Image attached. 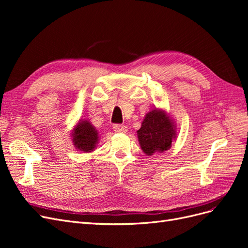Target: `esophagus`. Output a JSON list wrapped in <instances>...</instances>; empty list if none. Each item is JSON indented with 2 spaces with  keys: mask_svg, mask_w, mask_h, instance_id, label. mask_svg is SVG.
Returning <instances> with one entry per match:
<instances>
[{
  "mask_svg": "<svg viewBox=\"0 0 248 248\" xmlns=\"http://www.w3.org/2000/svg\"><path fill=\"white\" fill-rule=\"evenodd\" d=\"M112 129H114L115 132H118V133H126L127 130H128V128L122 124H115L112 126Z\"/></svg>",
  "mask_w": 248,
  "mask_h": 248,
  "instance_id": "34e87169",
  "label": "esophagus"
}]
</instances>
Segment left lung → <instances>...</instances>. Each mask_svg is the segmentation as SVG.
Instances as JSON below:
<instances>
[{"instance_id":"8db88e82","label":"left lung","mask_w":248,"mask_h":248,"mask_svg":"<svg viewBox=\"0 0 248 248\" xmlns=\"http://www.w3.org/2000/svg\"><path fill=\"white\" fill-rule=\"evenodd\" d=\"M176 124L168 112L161 108L148 111L138 130L140 148L146 155L162 153L171 147L177 138Z\"/></svg>"}]
</instances>
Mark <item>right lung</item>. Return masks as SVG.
<instances>
[{"mask_svg":"<svg viewBox=\"0 0 248 248\" xmlns=\"http://www.w3.org/2000/svg\"><path fill=\"white\" fill-rule=\"evenodd\" d=\"M71 140L78 151L92 152L99 140V134L88 120H79L71 133Z\"/></svg>","mask_w":248,"mask_h":248,"instance_id":"obj_1","label":"right lung"}]
</instances>
